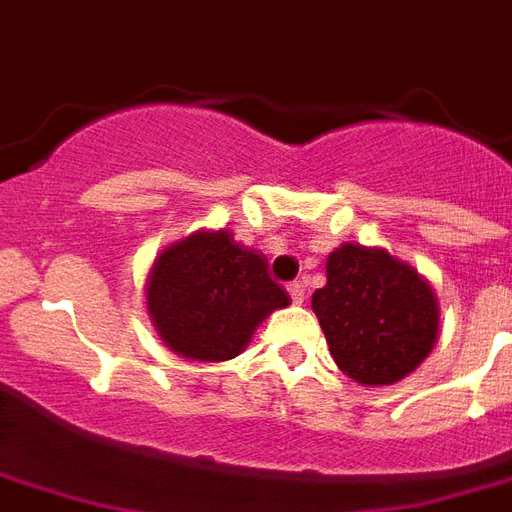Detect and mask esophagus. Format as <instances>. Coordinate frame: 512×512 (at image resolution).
<instances>
[{
    "label": "esophagus",
    "mask_w": 512,
    "mask_h": 512,
    "mask_svg": "<svg viewBox=\"0 0 512 512\" xmlns=\"http://www.w3.org/2000/svg\"><path fill=\"white\" fill-rule=\"evenodd\" d=\"M287 292L289 297H292V303H303L305 300V284H300V281H292V284H287Z\"/></svg>",
    "instance_id": "1"
}]
</instances>
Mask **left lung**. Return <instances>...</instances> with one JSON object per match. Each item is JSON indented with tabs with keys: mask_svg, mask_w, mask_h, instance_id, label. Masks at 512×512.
Segmentation results:
<instances>
[{
	"mask_svg": "<svg viewBox=\"0 0 512 512\" xmlns=\"http://www.w3.org/2000/svg\"><path fill=\"white\" fill-rule=\"evenodd\" d=\"M313 313L342 372L361 385H393L438 340V300L428 279L385 249L342 244L327 260Z\"/></svg>",
	"mask_w": 512,
	"mask_h": 512,
	"instance_id": "obj_1",
	"label": "left lung"
}]
</instances>
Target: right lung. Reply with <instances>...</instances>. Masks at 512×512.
Returning <instances> with one entry per match:
<instances>
[{"label":"right lung","instance_id":"1","mask_svg":"<svg viewBox=\"0 0 512 512\" xmlns=\"http://www.w3.org/2000/svg\"><path fill=\"white\" fill-rule=\"evenodd\" d=\"M146 305L172 353L228 361L247 348L268 313L287 308L289 295L268 276L265 257L223 228L164 249L148 273Z\"/></svg>","mask_w":512,"mask_h":512}]
</instances>
